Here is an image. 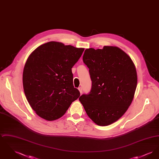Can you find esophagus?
Instances as JSON below:
<instances>
[{"mask_svg": "<svg viewBox=\"0 0 159 159\" xmlns=\"http://www.w3.org/2000/svg\"><path fill=\"white\" fill-rule=\"evenodd\" d=\"M78 89H79V91H80V93H82V87H79V88H78Z\"/></svg>", "mask_w": 159, "mask_h": 159, "instance_id": "esophagus-1", "label": "esophagus"}]
</instances>
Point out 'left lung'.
Masks as SVG:
<instances>
[{"label":"left lung","instance_id":"obj_1","mask_svg":"<svg viewBox=\"0 0 159 159\" xmlns=\"http://www.w3.org/2000/svg\"><path fill=\"white\" fill-rule=\"evenodd\" d=\"M83 61L89 69L92 87L79 101L92 121L109 125L121 117L133 100L137 85L135 65L120 48L107 46L86 49Z\"/></svg>","mask_w":159,"mask_h":159}]
</instances>
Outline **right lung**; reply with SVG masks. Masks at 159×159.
<instances>
[{"label":"right lung","instance_id":"right-lung-1","mask_svg":"<svg viewBox=\"0 0 159 159\" xmlns=\"http://www.w3.org/2000/svg\"><path fill=\"white\" fill-rule=\"evenodd\" d=\"M84 48L49 42L37 48L25 62L24 91L29 104L40 117L52 121L62 117L80 96L73 86L71 68Z\"/></svg>","mask_w":159,"mask_h":159}]
</instances>
